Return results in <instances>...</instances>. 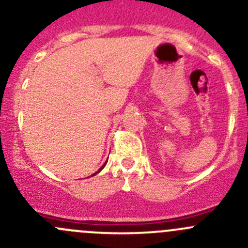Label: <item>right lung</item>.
<instances>
[{"mask_svg": "<svg viewBox=\"0 0 248 248\" xmlns=\"http://www.w3.org/2000/svg\"><path fill=\"white\" fill-rule=\"evenodd\" d=\"M107 162H108V161H107ZM107 162H106V163H104V166H106V164H107ZM104 166H103V167H102V168H101V169H99V170H98V171H97V172H99V171H101V170H102V169H103V168H104ZM97 172H94V174H93V175H96V174H97Z\"/></svg>", "mask_w": 248, "mask_h": 248, "instance_id": "obj_1", "label": "right lung"}]
</instances>
